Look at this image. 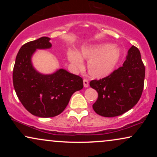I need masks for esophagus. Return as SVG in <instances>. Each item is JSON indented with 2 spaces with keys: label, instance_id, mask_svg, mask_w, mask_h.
I'll use <instances>...</instances> for the list:
<instances>
[{
  "label": "esophagus",
  "instance_id": "esophagus-1",
  "mask_svg": "<svg viewBox=\"0 0 157 157\" xmlns=\"http://www.w3.org/2000/svg\"><path fill=\"white\" fill-rule=\"evenodd\" d=\"M83 86H84L85 88L89 87V81H88V80H86V79H84V80H83Z\"/></svg>",
  "mask_w": 157,
  "mask_h": 157
}]
</instances>
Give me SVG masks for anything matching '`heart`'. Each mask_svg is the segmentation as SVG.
<instances>
[{"instance_id":"1","label":"heart","mask_w":157,"mask_h":157,"mask_svg":"<svg viewBox=\"0 0 157 157\" xmlns=\"http://www.w3.org/2000/svg\"><path fill=\"white\" fill-rule=\"evenodd\" d=\"M68 57L71 63L79 68L82 66V60H89V75L93 78L101 79L111 75L116 69L122 57V50L108 44L94 45L82 47L79 55L75 52L68 51Z\"/></svg>"}]
</instances>
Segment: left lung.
<instances>
[{
    "label": "left lung",
    "instance_id": "obj_1",
    "mask_svg": "<svg viewBox=\"0 0 157 157\" xmlns=\"http://www.w3.org/2000/svg\"><path fill=\"white\" fill-rule=\"evenodd\" d=\"M145 74L140 50L132 46L122 66L109 76L90 82V86L98 93V98L93 104L95 112L113 117L132 109L141 97Z\"/></svg>",
    "mask_w": 157,
    "mask_h": 157
}]
</instances>
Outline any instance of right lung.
I'll use <instances>...</instances> for the list:
<instances>
[{"label": "right lung", "instance_id": "add662e5", "mask_svg": "<svg viewBox=\"0 0 157 157\" xmlns=\"http://www.w3.org/2000/svg\"><path fill=\"white\" fill-rule=\"evenodd\" d=\"M50 38L42 37L20 48L13 68V86L22 105L29 113L40 117H53L64 111L71 95L83 88L82 78L58 69L43 75L35 69L32 56L36 49L52 47Z\"/></svg>", "mask_w": 157, "mask_h": 157}]
</instances>
